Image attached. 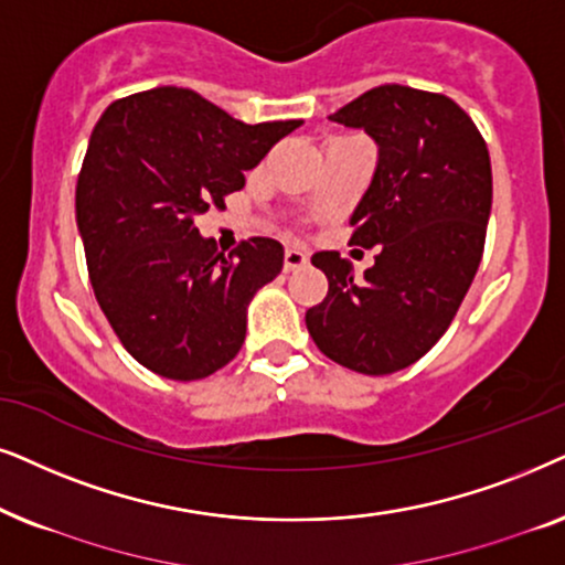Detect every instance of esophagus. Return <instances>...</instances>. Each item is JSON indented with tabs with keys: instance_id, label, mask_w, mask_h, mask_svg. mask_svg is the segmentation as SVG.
<instances>
[{
	"instance_id": "34e87169",
	"label": "esophagus",
	"mask_w": 565,
	"mask_h": 565,
	"mask_svg": "<svg viewBox=\"0 0 565 565\" xmlns=\"http://www.w3.org/2000/svg\"><path fill=\"white\" fill-rule=\"evenodd\" d=\"M307 263H310V255L305 250H299V247H287V253H284V270H297V268H305Z\"/></svg>"
}]
</instances>
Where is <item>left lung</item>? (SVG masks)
Wrapping results in <instances>:
<instances>
[{"label":"left lung","instance_id":"left-lung-1","mask_svg":"<svg viewBox=\"0 0 565 565\" xmlns=\"http://www.w3.org/2000/svg\"><path fill=\"white\" fill-rule=\"evenodd\" d=\"M333 124L377 145L372 183L351 214L353 245L380 247L364 276L335 250L312 255L328 297L305 315L318 349L361 374H393L445 335L483 258L491 160L468 113L445 95L382 85Z\"/></svg>","mask_w":565,"mask_h":565}]
</instances>
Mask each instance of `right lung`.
<instances>
[{"mask_svg": "<svg viewBox=\"0 0 565 565\" xmlns=\"http://www.w3.org/2000/svg\"><path fill=\"white\" fill-rule=\"evenodd\" d=\"M302 120L243 124L185 87L105 108L77 178V230L97 305L139 364L204 380L243 349L247 305L281 274L284 247L253 237L224 255L195 216L224 206Z\"/></svg>", "mask_w": 565, "mask_h": 565, "instance_id": "right-lung-1", "label": "right lung"}]
</instances>
